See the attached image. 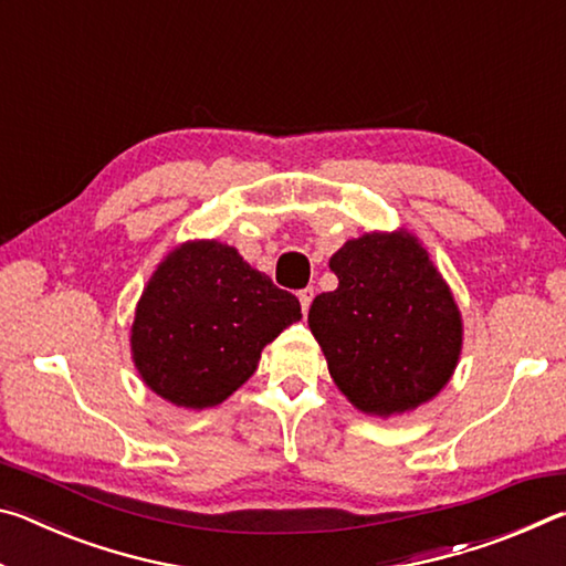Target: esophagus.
<instances>
[{
  "label": "esophagus",
  "instance_id": "1",
  "mask_svg": "<svg viewBox=\"0 0 566 566\" xmlns=\"http://www.w3.org/2000/svg\"><path fill=\"white\" fill-rule=\"evenodd\" d=\"M312 300H314V290H312V286H306V290L300 292V302H302V312H304V314L310 312Z\"/></svg>",
  "mask_w": 566,
  "mask_h": 566
}]
</instances>
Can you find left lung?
I'll list each match as a JSON object with an SVG mask.
<instances>
[{
  "instance_id": "1",
  "label": "left lung",
  "mask_w": 566,
  "mask_h": 566,
  "mask_svg": "<svg viewBox=\"0 0 566 566\" xmlns=\"http://www.w3.org/2000/svg\"><path fill=\"white\" fill-rule=\"evenodd\" d=\"M339 286L310 306L334 385L364 415L434 399L462 352V314L415 234L369 232L332 254Z\"/></svg>"
}]
</instances>
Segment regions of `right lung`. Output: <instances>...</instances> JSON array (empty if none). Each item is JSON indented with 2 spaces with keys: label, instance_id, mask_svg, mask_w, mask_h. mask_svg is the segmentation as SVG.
Here are the masks:
<instances>
[{
  "label": "right lung",
  "instance_id": "obj_1",
  "mask_svg": "<svg viewBox=\"0 0 566 566\" xmlns=\"http://www.w3.org/2000/svg\"><path fill=\"white\" fill-rule=\"evenodd\" d=\"M302 319L294 294L217 239L165 256L137 302L132 359L145 385L185 409L217 407L254 375L262 349Z\"/></svg>",
  "mask_w": 566,
  "mask_h": 566
}]
</instances>
